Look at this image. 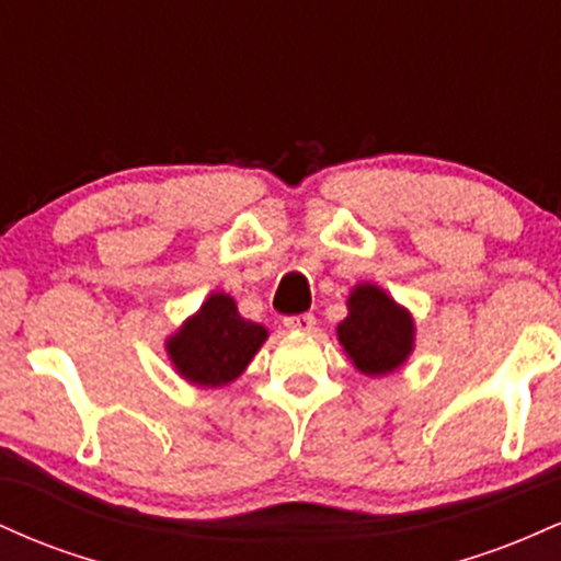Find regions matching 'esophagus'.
<instances>
[{
    "instance_id": "esophagus-1",
    "label": "esophagus",
    "mask_w": 561,
    "mask_h": 561,
    "mask_svg": "<svg viewBox=\"0 0 561 561\" xmlns=\"http://www.w3.org/2000/svg\"><path fill=\"white\" fill-rule=\"evenodd\" d=\"M285 327H287V330L311 332L313 327H317V317H313V313H298V317H285Z\"/></svg>"
}]
</instances>
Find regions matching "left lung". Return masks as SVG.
<instances>
[{"mask_svg":"<svg viewBox=\"0 0 561 561\" xmlns=\"http://www.w3.org/2000/svg\"><path fill=\"white\" fill-rule=\"evenodd\" d=\"M337 337L364 375H388L405 362L414 343V321L375 285H358L347 300Z\"/></svg>","mask_w":561,"mask_h":561,"instance_id":"left-lung-1","label":"left lung"}]
</instances>
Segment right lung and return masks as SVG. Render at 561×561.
Masks as SVG:
<instances>
[{"mask_svg":"<svg viewBox=\"0 0 561 561\" xmlns=\"http://www.w3.org/2000/svg\"><path fill=\"white\" fill-rule=\"evenodd\" d=\"M263 340L266 330L244 321L229 295L216 293L203 302L197 317L169 340V356L190 382L216 388L242 375Z\"/></svg>","mask_w":561,"mask_h":561,"instance_id":"1","label":"right lung"}]
</instances>
